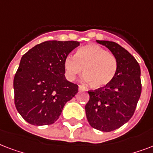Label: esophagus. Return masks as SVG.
Masks as SVG:
<instances>
[{"mask_svg": "<svg viewBox=\"0 0 153 153\" xmlns=\"http://www.w3.org/2000/svg\"><path fill=\"white\" fill-rule=\"evenodd\" d=\"M79 90H80V91H81V90H82V91H85V90H86V88H85V86H83V85H79Z\"/></svg>", "mask_w": 153, "mask_h": 153, "instance_id": "1", "label": "esophagus"}]
</instances>
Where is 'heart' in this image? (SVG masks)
Wrapping results in <instances>:
<instances>
[{"mask_svg": "<svg viewBox=\"0 0 153 153\" xmlns=\"http://www.w3.org/2000/svg\"><path fill=\"white\" fill-rule=\"evenodd\" d=\"M117 67L114 54L97 44L80 47L75 56L68 55L64 61L65 75L68 80H73L83 71L85 81L96 88L105 87L112 81Z\"/></svg>", "mask_w": 153, "mask_h": 153, "instance_id": "obj_1", "label": "heart"}]
</instances>
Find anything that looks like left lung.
<instances>
[{
    "mask_svg": "<svg viewBox=\"0 0 153 153\" xmlns=\"http://www.w3.org/2000/svg\"><path fill=\"white\" fill-rule=\"evenodd\" d=\"M107 47L117 60V74L105 87L89 90L85 112L89 125L102 132L121 127L134 114L141 93L140 68L134 56L117 43L97 41Z\"/></svg>",
    "mask_w": 153,
    "mask_h": 153,
    "instance_id": "8db88e82",
    "label": "left lung"
}]
</instances>
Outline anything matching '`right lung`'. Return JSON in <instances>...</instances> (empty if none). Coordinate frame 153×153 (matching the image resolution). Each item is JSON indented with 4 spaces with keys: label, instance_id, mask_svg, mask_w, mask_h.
<instances>
[{
    "label": "right lung",
    "instance_id": "right-lung-1",
    "mask_svg": "<svg viewBox=\"0 0 153 153\" xmlns=\"http://www.w3.org/2000/svg\"><path fill=\"white\" fill-rule=\"evenodd\" d=\"M80 42L48 41L24 54L13 80L14 103L25 120L33 125H52L78 85L65 76L64 61Z\"/></svg>",
    "mask_w": 153,
    "mask_h": 153
}]
</instances>
